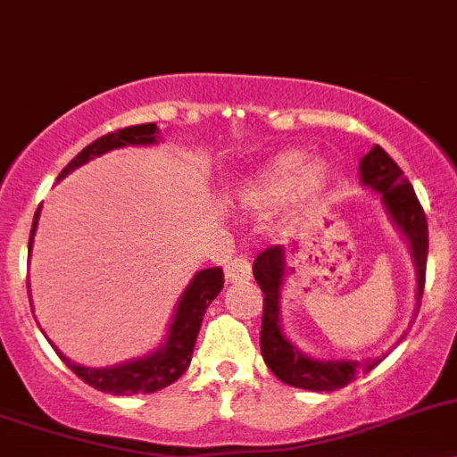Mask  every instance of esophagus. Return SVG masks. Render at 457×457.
Instances as JSON below:
<instances>
[{
    "mask_svg": "<svg viewBox=\"0 0 457 457\" xmlns=\"http://www.w3.org/2000/svg\"><path fill=\"white\" fill-rule=\"evenodd\" d=\"M224 278L228 285L251 280V262L246 258H233L231 262L224 267Z\"/></svg>",
    "mask_w": 457,
    "mask_h": 457,
    "instance_id": "obj_1",
    "label": "esophagus"
}]
</instances>
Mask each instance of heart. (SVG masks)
Segmentation results:
<instances>
[{"mask_svg":"<svg viewBox=\"0 0 457 457\" xmlns=\"http://www.w3.org/2000/svg\"><path fill=\"white\" fill-rule=\"evenodd\" d=\"M332 170L325 161L312 159L305 150H287L269 161L245 190V202L255 211H276L294 195L303 206H312L328 193Z\"/></svg>","mask_w":457,"mask_h":457,"instance_id":"1","label":"heart"}]
</instances>
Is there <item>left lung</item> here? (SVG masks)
I'll use <instances>...</instances> for the list:
<instances>
[{
	"label": "left lung",
	"instance_id": "obj_1",
	"mask_svg": "<svg viewBox=\"0 0 457 457\" xmlns=\"http://www.w3.org/2000/svg\"><path fill=\"white\" fill-rule=\"evenodd\" d=\"M361 184L372 193L381 195L384 211L388 212L390 221L395 224L402 237L406 240L411 260L415 264V316L420 310L421 291L427 280V258H428V226L427 215L421 211L415 197L411 181L403 177L402 168L388 156L384 147L375 145L359 163ZM253 276L264 294L262 307V332H260V350L269 370L285 384L294 388L314 390V393H329L347 386L356 379V375L372 370L388 352L377 359L354 361V359H314L298 350L287 338L282 329L280 301L282 287L287 278V249L285 246H271L262 251L253 262ZM412 316V319H415ZM406 334V332H403ZM403 337H399L402 341ZM397 341V343H399ZM395 343V345H397Z\"/></svg>",
	"mask_w": 457,
	"mask_h": 457
}]
</instances>
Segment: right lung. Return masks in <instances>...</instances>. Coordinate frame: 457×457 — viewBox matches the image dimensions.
<instances>
[{
	"label": "right lung",
	"mask_w": 457,
	"mask_h": 457,
	"mask_svg": "<svg viewBox=\"0 0 457 457\" xmlns=\"http://www.w3.org/2000/svg\"><path fill=\"white\" fill-rule=\"evenodd\" d=\"M159 128L154 123L134 125V128L119 129V132H110L105 137L96 138L94 143L78 152L69 166L58 175V181L64 179L69 172L80 168L87 161L96 159V156L105 154V152L120 150L128 145H154L159 143ZM42 208V206H40ZM40 208L33 217V228H30L29 240V253L33 251V237L37 231V221H40ZM30 287V285H29ZM224 287V273L220 267L215 269H202L193 276L190 285L186 287L181 298L177 301L175 314H172L170 325H168L166 338L159 343V347L150 352V354L134 356L129 361L116 363V366L107 368H89L80 366V363L71 361L69 356H64L58 347V356L80 377L85 384L94 386L96 390L110 395H141V393H156V390L166 388L172 381L179 379L190 366L193 359L195 341H197L199 328H202L204 314H206L208 305L215 301V296Z\"/></svg>",
	"instance_id": "right-lung-1"
}]
</instances>
